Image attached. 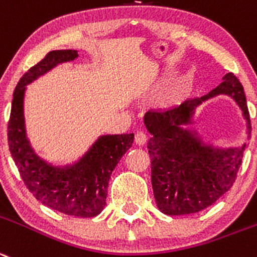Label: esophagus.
I'll list each match as a JSON object with an SVG mask.
<instances>
[{
  "label": "esophagus",
  "instance_id": "esophagus-1",
  "mask_svg": "<svg viewBox=\"0 0 257 257\" xmlns=\"http://www.w3.org/2000/svg\"><path fill=\"white\" fill-rule=\"evenodd\" d=\"M134 141H136V145L143 146L146 143V141H147V136L143 132H137L136 137H134Z\"/></svg>",
  "mask_w": 257,
  "mask_h": 257
}]
</instances>
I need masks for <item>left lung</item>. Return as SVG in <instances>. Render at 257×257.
Segmentation results:
<instances>
[{"instance_id": "1", "label": "left lung", "mask_w": 257, "mask_h": 257, "mask_svg": "<svg viewBox=\"0 0 257 257\" xmlns=\"http://www.w3.org/2000/svg\"><path fill=\"white\" fill-rule=\"evenodd\" d=\"M227 96L241 110L246 140L251 137L250 114L243 87L233 73L207 95L186 100L169 110H148L145 125L151 133V181L158 209L167 215L198 213L214 204L233 185L247 143L219 146L208 142L194 129L203 102Z\"/></svg>"}]
</instances>
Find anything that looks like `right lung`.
Masks as SVG:
<instances>
[{"instance_id": "obj_1", "label": "right lung", "mask_w": 257, "mask_h": 257, "mask_svg": "<svg viewBox=\"0 0 257 257\" xmlns=\"http://www.w3.org/2000/svg\"><path fill=\"white\" fill-rule=\"evenodd\" d=\"M77 58V50H52L24 74L14 91L7 136L10 152L24 183L40 203L63 214L91 218L104 209L110 176L133 145L134 134L100 136L78 160L53 165L31 146L24 114L26 86L58 64Z\"/></svg>"}]
</instances>
